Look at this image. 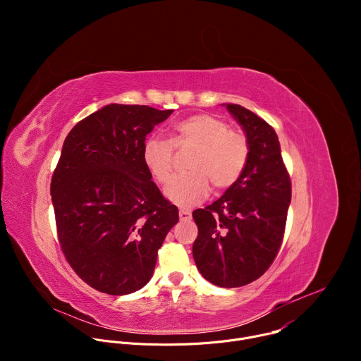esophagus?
<instances>
[{"instance_id":"1","label":"esophagus","mask_w":361,"mask_h":361,"mask_svg":"<svg viewBox=\"0 0 361 361\" xmlns=\"http://www.w3.org/2000/svg\"><path fill=\"white\" fill-rule=\"evenodd\" d=\"M178 216H180V220H181V221H187V220L191 219V212L181 209L180 213H178Z\"/></svg>"}]
</instances>
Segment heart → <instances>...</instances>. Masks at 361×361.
<instances>
[{
	"mask_svg": "<svg viewBox=\"0 0 361 361\" xmlns=\"http://www.w3.org/2000/svg\"><path fill=\"white\" fill-rule=\"evenodd\" d=\"M174 147H194L188 161L191 171L176 176L166 195L181 207L194 204L212 184L221 190L231 187L243 174L248 161V141L237 130L212 114H192L171 127L170 140L149 137L142 145V161L148 173L166 184L174 167Z\"/></svg>",
	"mask_w": 361,
	"mask_h": 361,
	"instance_id": "b5f03b06",
	"label": "heart"
}]
</instances>
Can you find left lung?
<instances>
[{"mask_svg": "<svg viewBox=\"0 0 361 361\" xmlns=\"http://www.w3.org/2000/svg\"><path fill=\"white\" fill-rule=\"evenodd\" d=\"M227 110L243 127L250 152L241 177L217 201L192 212L197 269L214 286L233 288L260 279L283 243L291 181L279 137L262 117L238 106Z\"/></svg>", "mask_w": 361, "mask_h": 361, "instance_id": "obj_1", "label": "left lung"}]
</instances>
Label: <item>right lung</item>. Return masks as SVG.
Here are the masks:
<instances>
[{
	"label": "right lung",
	"instance_id": "add662e5",
	"mask_svg": "<svg viewBox=\"0 0 361 361\" xmlns=\"http://www.w3.org/2000/svg\"><path fill=\"white\" fill-rule=\"evenodd\" d=\"M173 110L110 104L68 133L51 178L66 260L92 288L124 295L152 277L157 252L178 221L142 161L147 134Z\"/></svg>",
	"mask_w": 361,
	"mask_h": 361
}]
</instances>
